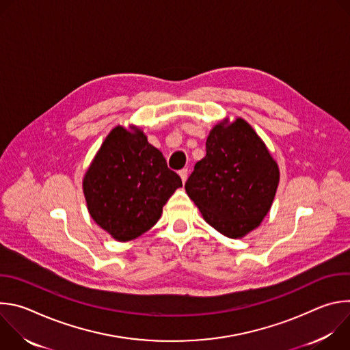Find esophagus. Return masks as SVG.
Returning a JSON list of instances; mask_svg holds the SVG:
<instances>
[{"instance_id": "obj_1", "label": "esophagus", "mask_w": 350, "mask_h": 350, "mask_svg": "<svg viewBox=\"0 0 350 350\" xmlns=\"http://www.w3.org/2000/svg\"><path fill=\"white\" fill-rule=\"evenodd\" d=\"M178 174H180L183 183H185V181H187V177H188V169H181V170L178 172Z\"/></svg>"}]
</instances>
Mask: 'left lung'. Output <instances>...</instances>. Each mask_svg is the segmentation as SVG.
Listing matches in <instances>:
<instances>
[{
	"instance_id": "1",
	"label": "left lung",
	"mask_w": 350,
	"mask_h": 350,
	"mask_svg": "<svg viewBox=\"0 0 350 350\" xmlns=\"http://www.w3.org/2000/svg\"><path fill=\"white\" fill-rule=\"evenodd\" d=\"M280 172L265 142L245 120L220 123L206 139V157L185 183L188 196L219 232L241 238L267 215Z\"/></svg>"
}]
</instances>
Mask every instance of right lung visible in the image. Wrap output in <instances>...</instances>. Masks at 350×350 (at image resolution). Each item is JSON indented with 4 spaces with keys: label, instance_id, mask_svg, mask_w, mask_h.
<instances>
[{
    "label": "right lung",
    "instance_id": "1",
    "mask_svg": "<svg viewBox=\"0 0 350 350\" xmlns=\"http://www.w3.org/2000/svg\"><path fill=\"white\" fill-rule=\"evenodd\" d=\"M181 185L180 176L142 131L130 133L120 126L105 138L83 181L91 217L119 241L154 227Z\"/></svg>",
    "mask_w": 350,
    "mask_h": 350
}]
</instances>
